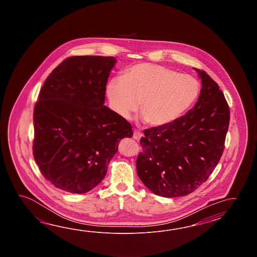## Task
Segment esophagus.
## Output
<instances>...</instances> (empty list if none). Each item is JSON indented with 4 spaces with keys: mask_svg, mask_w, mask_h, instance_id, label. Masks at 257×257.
<instances>
[{
    "mask_svg": "<svg viewBox=\"0 0 257 257\" xmlns=\"http://www.w3.org/2000/svg\"><path fill=\"white\" fill-rule=\"evenodd\" d=\"M142 134L140 132V131H134V133H133V138L136 140V141H140L141 139H142Z\"/></svg>",
    "mask_w": 257,
    "mask_h": 257,
    "instance_id": "34e87169",
    "label": "esophagus"
}]
</instances>
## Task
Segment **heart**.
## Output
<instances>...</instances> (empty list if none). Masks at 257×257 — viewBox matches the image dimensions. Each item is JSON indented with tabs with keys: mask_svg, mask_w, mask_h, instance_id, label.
Segmentation results:
<instances>
[{
	"mask_svg": "<svg viewBox=\"0 0 257 257\" xmlns=\"http://www.w3.org/2000/svg\"><path fill=\"white\" fill-rule=\"evenodd\" d=\"M200 83L164 66L141 63L127 69L123 78L106 85L111 108L122 118L140 111L153 126H164L183 115L196 102Z\"/></svg>",
	"mask_w": 257,
	"mask_h": 257,
	"instance_id": "b5f03b06",
	"label": "heart"
}]
</instances>
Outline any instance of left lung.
Wrapping results in <instances>:
<instances>
[{
	"label": "left lung",
	"mask_w": 257,
	"mask_h": 257,
	"mask_svg": "<svg viewBox=\"0 0 257 257\" xmlns=\"http://www.w3.org/2000/svg\"><path fill=\"white\" fill-rule=\"evenodd\" d=\"M202 88L195 106L164 126L143 131L137 174L157 196H186L208 180L224 151L229 109L208 74L195 69Z\"/></svg>",
	"instance_id": "8db88e82"
}]
</instances>
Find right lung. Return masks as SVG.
<instances>
[{"mask_svg": "<svg viewBox=\"0 0 257 257\" xmlns=\"http://www.w3.org/2000/svg\"><path fill=\"white\" fill-rule=\"evenodd\" d=\"M114 57L74 56L44 82L34 108V158L61 190L83 194L104 179L131 124L104 105Z\"/></svg>", "mask_w": 257, "mask_h": 257, "instance_id": "right-lung-1", "label": "right lung"}]
</instances>
